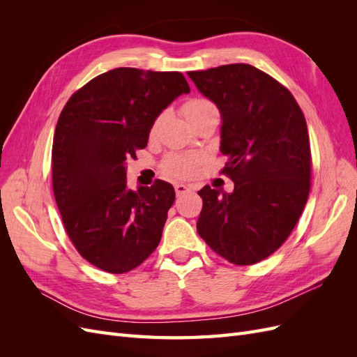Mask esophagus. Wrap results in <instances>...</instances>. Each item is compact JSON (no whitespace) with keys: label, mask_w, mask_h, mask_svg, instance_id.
<instances>
[{"label":"esophagus","mask_w":357,"mask_h":357,"mask_svg":"<svg viewBox=\"0 0 357 357\" xmlns=\"http://www.w3.org/2000/svg\"><path fill=\"white\" fill-rule=\"evenodd\" d=\"M174 188H176L177 197H180V195H183V193H186V192H190V190H192V188H190V186H188V185H183V183H177V185H176Z\"/></svg>","instance_id":"esophagus-1"}]
</instances>
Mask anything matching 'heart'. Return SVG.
Wrapping results in <instances>:
<instances>
[{
  "label": "heart",
  "mask_w": 357,
  "mask_h": 357,
  "mask_svg": "<svg viewBox=\"0 0 357 357\" xmlns=\"http://www.w3.org/2000/svg\"><path fill=\"white\" fill-rule=\"evenodd\" d=\"M213 104L207 100H190L183 107L186 117L190 119L193 114H197L202 110L211 107ZM199 156L198 155H169L165 160V171L172 177H188L193 169L198 165Z\"/></svg>",
  "instance_id": "heart-1"
}]
</instances>
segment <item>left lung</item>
<instances>
[{"label":"left lung","mask_w":357,"mask_h":357,"mask_svg":"<svg viewBox=\"0 0 357 357\" xmlns=\"http://www.w3.org/2000/svg\"><path fill=\"white\" fill-rule=\"evenodd\" d=\"M222 117L226 193L204 186L197 222L201 238L235 265L264 261L294 231L311 178L305 117L283 84L248 63L188 73Z\"/></svg>","instance_id":"1"}]
</instances>
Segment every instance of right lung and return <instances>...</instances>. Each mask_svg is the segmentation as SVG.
<instances>
[{"instance_id":"right-lung-1","label":"right lung","mask_w":357,"mask_h":357,"mask_svg":"<svg viewBox=\"0 0 357 357\" xmlns=\"http://www.w3.org/2000/svg\"><path fill=\"white\" fill-rule=\"evenodd\" d=\"M189 92L181 73L122 67L86 83L61 112L53 193L74 247L105 273L131 271L160 241L174 188L156 180L131 190L126 160L147 146L158 116Z\"/></svg>"}]
</instances>
